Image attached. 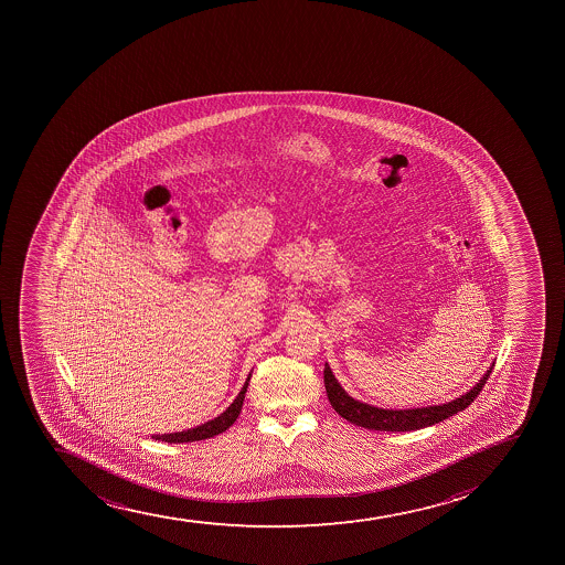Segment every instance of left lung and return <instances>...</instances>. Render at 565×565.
Here are the masks:
<instances>
[{
    "mask_svg": "<svg viewBox=\"0 0 565 565\" xmlns=\"http://www.w3.org/2000/svg\"><path fill=\"white\" fill-rule=\"evenodd\" d=\"M493 366L487 370L476 386H471L462 396L455 397L451 402L438 403V405H414V407H381L375 403L364 402L352 396L344 386L339 383L330 364H324L326 394L330 399L331 407L341 414L342 418L350 424L359 425L364 429L391 430V433H403V430H416L422 427L438 424L449 418L452 414L460 413L473 402L488 377L492 374Z\"/></svg>",
    "mask_w": 565,
    "mask_h": 565,
    "instance_id": "1",
    "label": "left lung"
}]
</instances>
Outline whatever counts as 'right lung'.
Segmentation results:
<instances>
[{
  "mask_svg": "<svg viewBox=\"0 0 565 565\" xmlns=\"http://www.w3.org/2000/svg\"><path fill=\"white\" fill-rule=\"evenodd\" d=\"M250 377L252 370L248 372V375H246L245 383L241 386V391L235 394L234 399H232L217 416H213V418L206 419V422H202V424L195 425V427H188V429L171 430V433H162V435L158 433V435H152V438H154V440L169 441V444H182V441H196L204 440V438H212V436L228 429L230 425L234 424L237 416H239Z\"/></svg>",
  "mask_w": 565,
  "mask_h": 565,
  "instance_id": "obj_1",
  "label": "right lung"
}]
</instances>
